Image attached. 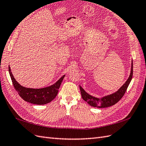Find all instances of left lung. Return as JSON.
<instances>
[{"mask_svg": "<svg viewBox=\"0 0 146 146\" xmlns=\"http://www.w3.org/2000/svg\"><path fill=\"white\" fill-rule=\"evenodd\" d=\"M132 76H133V62L131 63V72L129 78L127 79L126 82L117 91L113 94L105 96L102 98H97L86 93L82 86H80V89L81 92V95L83 99L88 104H90L92 107H98V108H106L114 105L120 100L122 97L125 93L129 84L131 80Z\"/></svg>", "mask_w": 146, "mask_h": 146, "instance_id": "8db88e82", "label": "left lung"}]
</instances>
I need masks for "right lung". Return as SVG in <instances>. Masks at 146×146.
<instances>
[{"instance_id": "obj_1", "label": "right lung", "mask_w": 146, "mask_h": 146, "mask_svg": "<svg viewBox=\"0 0 146 146\" xmlns=\"http://www.w3.org/2000/svg\"><path fill=\"white\" fill-rule=\"evenodd\" d=\"M8 70L13 85L21 98L29 103L36 105H44L50 102L58 94L59 88L65 76L61 77L54 85L41 89L27 88L19 85L13 77L10 66Z\"/></svg>"}]
</instances>
